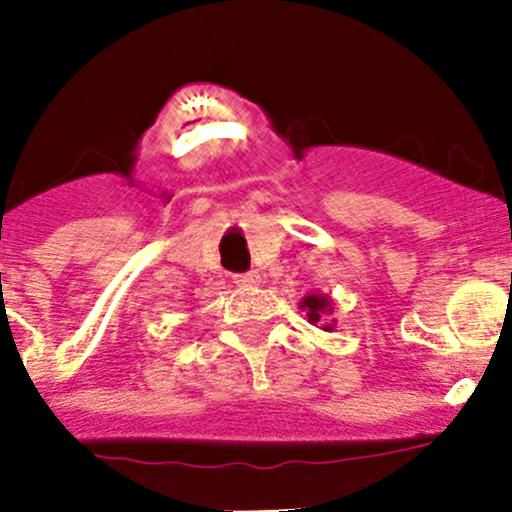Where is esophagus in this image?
<instances>
[{"mask_svg":"<svg viewBox=\"0 0 512 512\" xmlns=\"http://www.w3.org/2000/svg\"><path fill=\"white\" fill-rule=\"evenodd\" d=\"M235 285L242 289H252L260 285V275L257 272H245V275H235Z\"/></svg>","mask_w":512,"mask_h":512,"instance_id":"34e87169","label":"esophagus"}]
</instances>
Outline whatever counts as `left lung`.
I'll list each match as a JSON object with an SVG mask.
<instances>
[{
    "mask_svg": "<svg viewBox=\"0 0 512 512\" xmlns=\"http://www.w3.org/2000/svg\"><path fill=\"white\" fill-rule=\"evenodd\" d=\"M299 309L307 314L309 324H319L324 332H332L334 329V322H337V319H329L334 312V299L327 297V294H319V292L307 294V297L299 302Z\"/></svg>",
    "mask_w": 512,
    "mask_h": 512,
    "instance_id": "1",
    "label": "left lung"
}]
</instances>
